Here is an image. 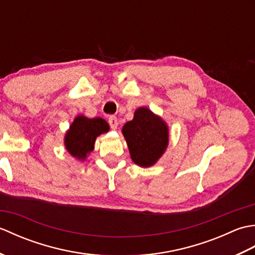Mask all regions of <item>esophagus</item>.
<instances>
[{
  "mask_svg": "<svg viewBox=\"0 0 255 255\" xmlns=\"http://www.w3.org/2000/svg\"><path fill=\"white\" fill-rule=\"evenodd\" d=\"M108 123H110V125H111V128L115 130L118 126V121H117L116 116H110V118H108Z\"/></svg>",
  "mask_w": 255,
  "mask_h": 255,
  "instance_id": "34e87169",
  "label": "esophagus"
}]
</instances>
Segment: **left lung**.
I'll return each mask as SVG.
<instances>
[{
	"instance_id": "obj_1",
	"label": "left lung",
	"mask_w": 255,
	"mask_h": 255,
	"mask_svg": "<svg viewBox=\"0 0 255 255\" xmlns=\"http://www.w3.org/2000/svg\"><path fill=\"white\" fill-rule=\"evenodd\" d=\"M122 132L133 163L150 167L159 161L169 145V126L148 107H139L132 121L123 126Z\"/></svg>"
}]
</instances>
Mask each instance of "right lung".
Returning a JSON list of instances; mask_svg holds the SVG:
<instances>
[{"mask_svg":"<svg viewBox=\"0 0 255 255\" xmlns=\"http://www.w3.org/2000/svg\"><path fill=\"white\" fill-rule=\"evenodd\" d=\"M110 130V125L101 117L89 118L78 115L64 136V147L78 161H85L94 150L96 138Z\"/></svg>","mask_w":255,"mask_h":255,"instance_id":"right-lung-1","label":"right lung"}]
</instances>
